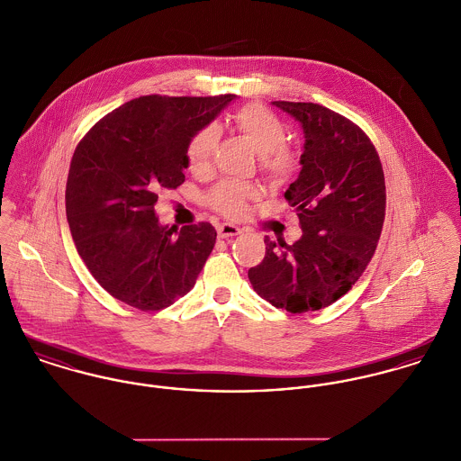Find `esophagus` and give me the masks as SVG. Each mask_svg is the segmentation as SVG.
Wrapping results in <instances>:
<instances>
[{"label":"esophagus","instance_id":"34e87169","mask_svg":"<svg viewBox=\"0 0 461 461\" xmlns=\"http://www.w3.org/2000/svg\"><path fill=\"white\" fill-rule=\"evenodd\" d=\"M216 230H218V236L223 238V240L232 238V236H238V234L241 232V229L236 227V225H232V223H220V225L216 227Z\"/></svg>","mask_w":461,"mask_h":461}]
</instances>
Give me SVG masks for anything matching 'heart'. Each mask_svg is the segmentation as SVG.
Returning a JSON list of instances; mask_svg holds the SVG:
<instances>
[{
    "instance_id": "1",
    "label": "heart",
    "mask_w": 461,
    "mask_h": 461,
    "mask_svg": "<svg viewBox=\"0 0 461 461\" xmlns=\"http://www.w3.org/2000/svg\"><path fill=\"white\" fill-rule=\"evenodd\" d=\"M232 124L259 152V167L271 183L284 185L298 172L300 156L285 145L287 130L271 110L261 104H245L232 115ZM218 141L220 130L214 124L202 128L192 136L186 149L192 172L202 174L211 168ZM259 195L261 192L256 185L225 179L207 194L205 200L216 212L227 218H241L247 214L249 203L258 200Z\"/></svg>"
}]
</instances>
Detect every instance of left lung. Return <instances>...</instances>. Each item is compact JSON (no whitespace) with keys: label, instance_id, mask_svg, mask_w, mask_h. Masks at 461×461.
<instances>
[{"label":"left lung","instance_id":"8db88e82","mask_svg":"<svg viewBox=\"0 0 461 461\" xmlns=\"http://www.w3.org/2000/svg\"><path fill=\"white\" fill-rule=\"evenodd\" d=\"M273 104L305 132L302 172L284 194L303 234L293 245L266 238V256L249 278L266 302L302 314L344 296L373 259L385 220V177L373 141L349 119L314 103Z\"/></svg>","mask_w":461,"mask_h":461}]
</instances>
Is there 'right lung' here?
<instances>
[{
  "label": "right lung",
  "mask_w": 461,
  "mask_h": 461,
  "mask_svg": "<svg viewBox=\"0 0 461 461\" xmlns=\"http://www.w3.org/2000/svg\"><path fill=\"white\" fill-rule=\"evenodd\" d=\"M234 97L143 95L104 115L77 143L67 221L79 258L113 298L150 312L195 285L216 243L214 227H163L154 203L161 190L185 183L192 136Z\"/></svg>",
  "instance_id": "obj_1"
}]
</instances>
